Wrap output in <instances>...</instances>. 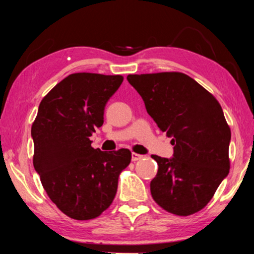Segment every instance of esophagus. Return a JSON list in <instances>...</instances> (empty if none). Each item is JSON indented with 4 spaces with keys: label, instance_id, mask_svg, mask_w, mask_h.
Listing matches in <instances>:
<instances>
[{
    "label": "esophagus",
    "instance_id": "1",
    "mask_svg": "<svg viewBox=\"0 0 254 254\" xmlns=\"http://www.w3.org/2000/svg\"><path fill=\"white\" fill-rule=\"evenodd\" d=\"M142 157H143L142 155L137 154V153H132V161H133V162H137L139 160H141Z\"/></svg>",
    "mask_w": 254,
    "mask_h": 254
}]
</instances>
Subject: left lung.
<instances>
[{
  "mask_svg": "<svg viewBox=\"0 0 254 254\" xmlns=\"http://www.w3.org/2000/svg\"><path fill=\"white\" fill-rule=\"evenodd\" d=\"M147 113L172 137L171 160L151 155L158 171L150 192L162 209L194 214L206 206L229 173L230 127L213 94L179 71L127 75Z\"/></svg>",
  "mask_w": 254,
  "mask_h": 254,
  "instance_id": "obj_1",
  "label": "left lung"
}]
</instances>
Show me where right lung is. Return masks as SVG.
Returning <instances> with one entry per match:
<instances>
[{"label":"right lung","instance_id":"add662e5","mask_svg":"<svg viewBox=\"0 0 254 254\" xmlns=\"http://www.w3.org/2000/svg\"><path fill=\"white\" fill-rule=\"evenodd\" d=\"M122 82V75H68L43 98L33 122L34 168L50 199L75 220L94 219L111 206L131 162L128 149L101 151L90 140Z\"/></svg>","mask_w":254,"mask_h":254}]
</instances>
